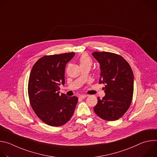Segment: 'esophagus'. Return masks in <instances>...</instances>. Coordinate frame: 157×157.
Listing matches in <instances>:
<instances>
[{
  "mask_svg": "<svg viewBox=\"0 0 157 157\" xmlns=\"http://www.w3.org/2000/svg\"><path fill=\"white\" fill-rule=\"evenodd\" d=\"M87 96V95H85V94H82V95H80V96H79V98L80 99H83L86 98Z\"/></svg>",
  "mask_w": 157,
  "mask_h": 157,
  "instance_id": "esophagus-1",
  "label": "esophagus"
}]
</instances>
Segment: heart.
Listing matches in <instances>:
<instances>
[{
  "label": "heart",
  "mask_w": 157,
  "mask_h": 157,
  "mask_svg": "<svg viewBox=\"0 0 157 157\" xmlns=\"http://www.w3.org/2000/svg\"><path fill=\"white\" fill-rule=\"evenodd\" d=\"M81 66H91L93 63L92 59L86 53H83L81 55L79 59Z\"/></svg>",
  "instance_id": "obj_1"
}]
</instances>
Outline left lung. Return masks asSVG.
<instances>
[{
  "mask_svg": "<svg viewBox=\"0 0 157 157\" xmlns=\"http://www.w3.org/2000/svg\"><path fill=\"white\" fill-rule=\"evenodd\" d=\"M94 58L99 63V83L105 95L94 107L95 113L101 119L114 121L122 117L128 109L133 93V75L127 61L121 55L107 52H94Z\"/></svg>",
  "mask_w": 157,
  "mask_h": 157,
  "instance_id": "8db88e82",
  "label": "left lung"
}]
</instances>
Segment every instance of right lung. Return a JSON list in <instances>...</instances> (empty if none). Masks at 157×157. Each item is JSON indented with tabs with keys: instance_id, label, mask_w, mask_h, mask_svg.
I'll use <instances>...</instances> for the list:
<instances>
[{
	"instance_id": "1",
	"label": "right lung",
	"mask_w": 157,
	"mask_h": 157,
	"mask_svg": "<svg viewBox=\"0 0 157 157\" xmlns=\"http://www.w3.org/2000/svg\"><path fill=\"white\" fill-rule=\"evenodd\" d=\"M75 53L44 56L32 69L28 84L31 107L43 122L53 127L65 124L73 116L78 99L59 94V85L64 84L66 63Z\"/></svg>"
}]
</instances>
